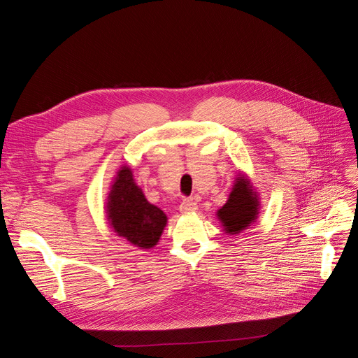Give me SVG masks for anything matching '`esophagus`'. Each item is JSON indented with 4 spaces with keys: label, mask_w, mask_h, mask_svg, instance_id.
<instances>
[{
    "label": "esophagus",
    "mask_w": 358,
    "mask_h": 358,
    "mask_svg": "<svg viewBox=\"0 0 358 358\" xmlns=\"http://www.w3.org/2000/svg\"><path fill=\"white\" fill-rule=\"evenodd\" d=\"M179 210H180L182 213L196 212V210H197V203L194 201L192 199H185V200H183V201L180 203V206H179Z\"/></svg>",
    "instance_id": "esophagus-1"
}]
</instances>
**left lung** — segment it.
<instances>
[{
	"label": "left lung",
	"instance_id": "obj_1",
	"mask_svg": "<svg viewBox=\"0 0 358 358\" xmlns=\"http://www.w3.org/2000/svg\"><path fill=\"white\" fill-rule=\"evenodd\" d=\"M257 206V197L252 189L249 188L248 182L242 178L237 179L229 201L218 210V216L225 227V231L237 234L251 224L255 220Z\"/></svg>",
	"mask_w": 358,
	"mask_h": 358
}]
</instances>
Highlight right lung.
<instances>
[{
	"label": "right lung",
	"mask_w": 358,
	"mask_h": 358,
	"mask_svg": "<svg viewBox=\"0 0 358 358\" xmlns=\"http://www.w3.org/2000/svg\"><path fill=\"white\" fill-rule=\"evenodd\" d=\"M109 220L119 236L146 249L157 245L167 216L145 199L142 189L133 180L131 170L122 167L112 187Z\"/></svg>",
	"instance_id": "obj_1"
}]
</instances>
